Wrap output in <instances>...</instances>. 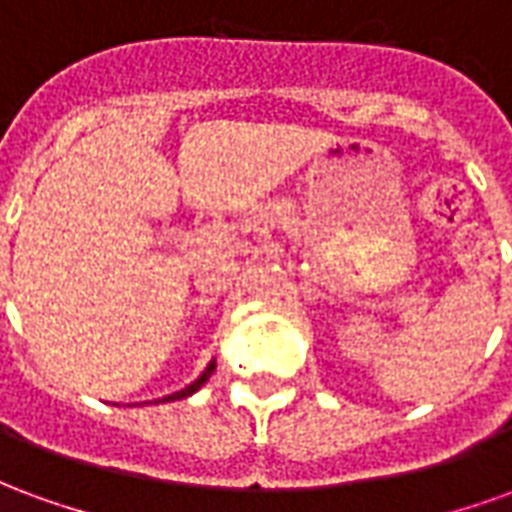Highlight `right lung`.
Here are the masks:
<instances>
[{"mask_svg": "<svg viewBox=\"0 0 512 512\" xmlns=\"http://www.w3.org/2000/svg\"><path fill=\"white\" fill-rule=\"evenodd\" d=\"M213 370H216V359H213L211 365L205 367V373H202V376L197 378L194 384H189V386H186V389H180V392H175V395H167V397H164V403H167V400H183V397L194 395V392H197V389H200V386L205 384V381H208V378L213 376Z\"/></svg>", "mask_w": 512, "mask_h": 512, "instance_id": "1", "label": "right lung"}]
</instances>
